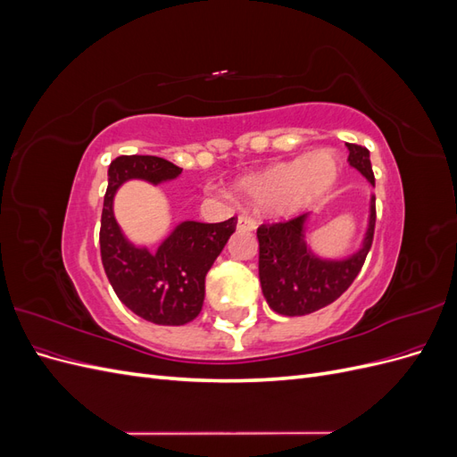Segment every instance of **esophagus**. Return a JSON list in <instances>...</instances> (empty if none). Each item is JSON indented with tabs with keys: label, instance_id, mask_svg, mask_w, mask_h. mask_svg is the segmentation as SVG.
<instances>
[{
	"label": "esophagus",
	"instance_id": "1",
	"mask_svg": "<svg viewBox=\"0 0 457 457\" xmlns=\"http://www.w3.org/2000/svg\"><path fill=\"white\" fill-rule=\"evenodd\" d=\"M255 227H257V225H255V220H253L252 217H245V215H240V217H238V223H237V228H238V230H244V232H245V230H255Z\"/></svg>",
	"mask_w": 457,
	"mask_h": 457
}]
</instances>
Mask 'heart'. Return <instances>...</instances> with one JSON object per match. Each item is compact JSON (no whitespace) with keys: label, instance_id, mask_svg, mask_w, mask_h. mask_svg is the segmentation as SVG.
<instances>
[{"label":"heart","instance_id":"b5f03b06","mask_svg":"<svg viewBox=\"0 0 457 457\" xmlns=\"http://www.w3.org/2000/svg\"><path fill=\"white\" fill-rule=\"evenodd\" d=\"M339 177L341 162L336 152L316 150L244 175L234 185V195L253 207L295 215L331 192Z\"/></svg>","mask_w":457,"mask_h":457}]
</instances>
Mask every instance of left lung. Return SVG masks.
<instances>
[{
    "label": "left lung",
    "instance_id": "1",
    "mask_svg": "<svg viewBox=\"0 0 457 457\" xmlns=\"http://www.w3.org/2000/svg\"><path fill=\"white\" fill-rule=\"evenodd\" d=\"M349 163L361 171L370 185L373 171L370 152L364 146L347 145ZM311 213L278 225H261L259 280L269 307L284 316H303L334 303L361 272L371 247L376 227V196H370L368 223L356 250L343 257H326L307 242Z\"/></svg>",
    "mask_w": 457,
    "mask_h": 457
}]
</instances>
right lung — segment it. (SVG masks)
I'll use <instances>...</instances> for the list:
<instances>
[{"label": "right lung", "instance_id": "right-lung-1", "mask_svg": "<svg viewBox=\"0 0 457 457\" xmlns=\"http://www.w3.org/2000/svg\"><path fill=\"white\" fill-rule=\"evenodd\" d=\"M183 173L158 156H120L108 168V188L101 217V259L118 299L137 316L160 326H183L200 314L205 274L223 252L237 219L223 223L183 220L156 252L133 244L114 217L120 187L133 179L162 185Z\"/></svg>", "mask_w": 457, "mask_h": 457}]
</instances>
